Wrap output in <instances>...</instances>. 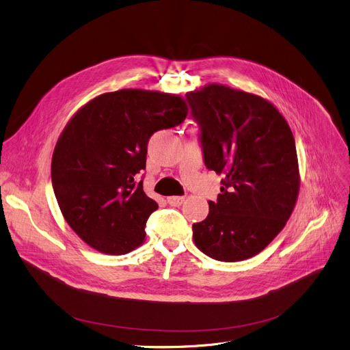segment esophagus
<instances>
[{"instance_id":"esophagus-1","label":"esophagus","mask_w":350,"mask_h":350,"mask_svg":"<svg viewBox=\"0 0 350 350\" xmlns=\"http://www.w3.org/2000/svg\"><path fill=\"white\" fill-rule=\"evenodd\" d=\"M183 200H185L183 196H170L168 198V203L171 204V206H180Z\"/></svg>"}]
</instances>
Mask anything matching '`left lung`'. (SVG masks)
<instances>
[{
    "label": "left lung",
    "instance_id": "obj_1",
    "mask_svg": "<svg viewBox=\"0 0 350 350\" xmlns=\"http://www.w3.org/2000/svg\"><path fill=\"white\" fill-rule=\"evenodd\" d=\"M187 101L204 165L223 175L208 217L192 226L193 241L219 261L253 257L295 206L299 174L291 129L270 101L228 86L208 85L187 93Z\"/></svg>",
    "mask_w": 350,
    "mask_h": 350
}]
</instances>
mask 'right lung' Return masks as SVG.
<instances>
[{
  "instance_id": "right-lung-1",
  "label": "right lung",
  "mask_w": 350,
  "mask_h": 350,
  "mask_svg": "<svg viewBox=\"0 0 350 350\" xmlns=\"http://www.w3.org/2000/svg\"><path fill=\"white\" fill-rule=\"evenodd\" d=\"M185 117L178 96L124 89L97 96L68 122L52 157V187L62 215L90 247L126 254L146 239L158 209L142 189L148 139Z\"/></svg>"
}]
</instances>
